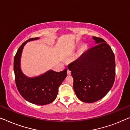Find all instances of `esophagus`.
Masks as SVG:
<instances>
[{
    "instance_id": "esophagus-1",
    "label": "esophagus",
    "mask_w": 130,
    "mask_h": 130,
    "mask_svg": "<svg viewBox=\"0 0 130 130\" xmlns=\"http://www.w3.org/2000/svg\"><path fill=\"white\" fill-rule=\"evenodd\" d=\"M67 74H68V75H70L71 74V72L69 70V69H68L67 70Z\"/></svg>"
}]
</instances>
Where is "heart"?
I'll use <instances>...</instances> for the list:
<instances>
[{
    "mask_svg": "<svg viewBox=\"0 0 130 130\" xmlns=\"http://www.w3.org/2000/svg\"><path fill=\"white\" fill-rule=\"evenodd\" d=\"M81 49H82V50H84V49H85V46H83V47H82V48H81Z\"/></svg>",
    "mask_w": 130,
    "mask_h": 130,
    "instance_id": "heart-1",
    "label": "heart"
}]
</instances>
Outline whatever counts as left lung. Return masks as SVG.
<instances>
[{
    "instance_id": "8db88e82",
    "label": "left lung",
    "mask_w": 130,
    "mask_h": 130,
    "mask_svg": "<svg viewBox=\"0 0 130 130\" xmlns=\"http://www.w3.org/2000/svg\"><path fill=\"white\" fill-rule=\"evenodd\" d=\"M93 39L97 45L68 65L76 96L88 103L103 98L112 88L116 78V61L112 49L102 38L93 36Z\"/></svg>"
}]
</instances>
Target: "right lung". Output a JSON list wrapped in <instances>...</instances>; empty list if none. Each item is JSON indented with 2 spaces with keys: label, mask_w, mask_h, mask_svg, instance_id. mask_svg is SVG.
Segmentation results:
<instances>
[{
  "label": "right lung",
  "mask_w": 130,
  "mask_h": 130,
  "mask_svg": "<svg viewBox=\"0 0 130 130\" xmlns=\"http://www.w3.org/2000/svg\"><path fill=\"white\" fill-rule=\"evenodd\" d=\"M38 39L30 38L21 45L14 56L13 68L16 87L22 96L31 103L43 105L55 100L58 88L67 76V69L58 72L51 70L41 76L32 78L27 77L22 72L20 60L23 47L28 41Z\"/></svg>",
  "instance_id": "add662e5"
}]
</instances>
